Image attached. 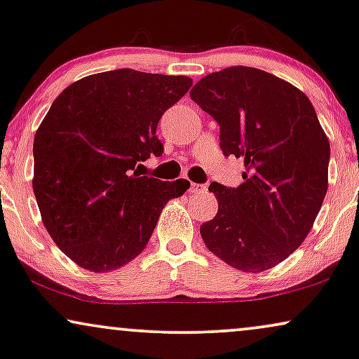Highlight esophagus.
I'll list each match as a JSON object with an SVG mask.
<instances>
[{"instance_id":"34e87169","label":"esophagus","mask_w":359,"mask_h":359,"mask_svg":"<svg viewBox=\"0 0 359 359\" xmlns=\"http://www.w3.org/2000/svg\"><path fill=\"white\" fill-rule=\"evenodd\" d=\"M205 190H207V185H203V184H190V187H189L190 194H202V192H205Z\"/></svg>"}]
</instances>
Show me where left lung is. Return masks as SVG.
Returning a JSON list of instances; mask_svg holds the SVG:
<instances>
[{
	"mask_svg": "<svg viewBox=\"0 0 359 359\" xmlns=\"http://www.w3.org/2000/svg\"><path fill=\"white\" fill-rule=\"evenodd\" d=\"M190 97L219 124L224 156L245 164L238 187H208L219 212L202 224L203 242L233 269L269 270L300 247L318 215L328 137L300 89L255 67L212 72Z\"/></svg>",
	"mask_w": 359,
	"mask_h": 359,
	"instance_id": "1",
	"label": "left lung"
}]
</instances>
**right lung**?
<instances>
[{
    "mask_svg": "<svg viewBox=\"0 0 359 359\" xmlns=\"http://www.w3.org/2000/svg\"><path fill=\"white\" fill-rule=\"evenodd\" d=\"M187 76L116 69L88 76L53 102L34 135L33 190L56 245L86 270L111 271L146 248L167 201L190 182L140 177L162 156L156 135Z\"/></svg>",
    "mask_w": 359,
    "mask_h": 359,
    "instance_id": "obj_1",
    "label": "right lung"
}]
</instances>
